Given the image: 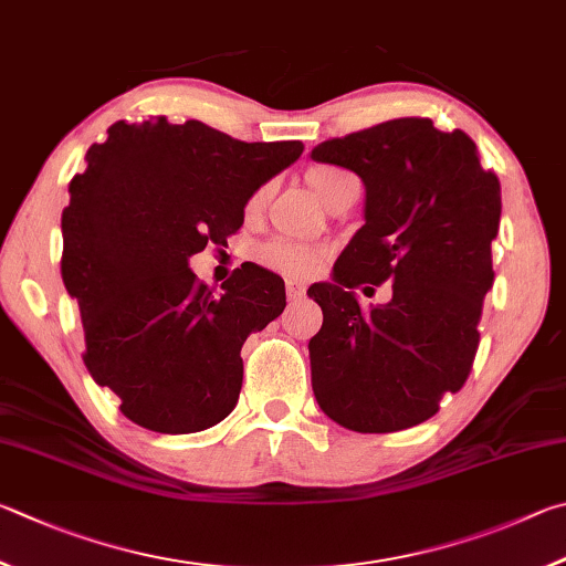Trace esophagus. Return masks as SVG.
Listing matches in <instances>:
<instances>
[{"label":"esophagus","mask_w":566,"mask_h":566,"mask_svg":"<svg viewBox=\"0 0 566 566\" xmlns=\"http://www.w3.org/2000/svg\"><path fill=\"white\" fill-rule=\"evenodd\" d=\"M285 293H289V301H301L305 295V285L301 281H289L285 283Z\"/></svg>","instance_id":"obj_1"}]
</instances>
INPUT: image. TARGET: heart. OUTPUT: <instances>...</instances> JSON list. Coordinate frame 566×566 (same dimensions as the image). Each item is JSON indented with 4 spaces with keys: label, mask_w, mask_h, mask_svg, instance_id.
Wrapping results in <instances>:
<instances>
[{
    "label": "heart",
    "mask_w": 566,
    "mask_h": 566,
    "mask_svg": "<svg viewBox=\"0 0 566 566\" xmlns=\"http://www.w3.org/2000/svg\"><path fill=\"white\" fill-rule=\"evenodd\" d=\"M348 176L343 168L335 166H313L305 174V181L318 193L325 203L331 201V196L335 193V188ZM268 193H271V186L263 184L261 188H255L251 198L245 201V213L255 216L268 201ZM325 255L328 251L321 245H311V243H301V241H291V238H275V241L265 243L261 248V263L268 268V271L281 273L291 281H308L315 273L321 271V265L325 263Z\"/></svg>",
    "instance_id": "heart-1"
}]
</instances>
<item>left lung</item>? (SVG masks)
I'll list each match as a JSON object with an SVG mask.
<instances>
[{
	"label": "left lung",
	"mask_w": 566,
	"mask_h": 566,
	"mask_svg": "<svg viewBox=\"0 0 566 566\" xmlns=\"http://www.w3.org/2000/svg\"><path fill=\"white\" fill-rule=\"evenodd\" d=\"M311 158L350 168L365 184V226L333 283L308 291L323 308L308 343L315 400L355 432L408 430L472 370L494 283L500 178L482 168L468 134L440 132L422 116L331 138ZM385 280L391 303L363 310L352 289Z\"/></svg>",
	"instance_id": "obj_1"
}]
</instances>
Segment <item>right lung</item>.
I'll list each match as a JSON object with an SVG mask.
<instances>
[{
  "label": "right lung",
  "instance_id": "obj_1",
  "mask_svg": "<svg viewBox=\"0 0 566 566\" xmlns=\"http://www.w3.org/2000/svg\"><path fill=\"white\" fill-rule=\"evenodd\" d=\"M301 154V142L245 144L166 116L116 122L86 151L62 213V277L82 313L86 370L132 422L186 434L235 408L241 348L283 313V281L251 263L216 295L188 258L226 243L255 188Z\"/></svg>",
  "mask_w": 566,
  "mask_h": 566
}]
</instances>
